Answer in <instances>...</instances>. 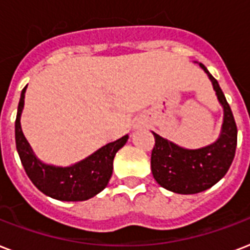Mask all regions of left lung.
Masks as SVG:
<instances>
[{
  "label": "left lung",
  "instance_id": "1",
  "mask_svg": "<svg viewBox=\"0 0 250 250\" xmlns=\"http://www.w3.org/2000/svg\"><path fill=\"white\" fill-rule=\"evenodd\" d=\"M200 67L208 74L218 101L223 106L221 135L213 144L200 149H186L154 135L152 150V172L156 182L166 189L179 194H194L217 184L232 164L237 144V127L232 111L218 82L202 63Z\"/></svg>",
  "mask_w": 250,
  "mask_h": 250
}]
</instances>
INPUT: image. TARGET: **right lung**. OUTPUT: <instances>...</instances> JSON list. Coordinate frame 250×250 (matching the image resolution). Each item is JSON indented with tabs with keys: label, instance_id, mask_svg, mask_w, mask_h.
<instances>
[{
	"label": "right lung",
	"instance_id": "add662e5",
	"mask_svg": "<svg viewBox=\"0 0 250 250\" xmlns=\"http://www.w3.org/2000/svg\"><path fill=\"white\" fill-rule=\"evenodd\" d=\"M27 88V86H25ZM25 88L21 90L15 121V143L25 174L39 190L60 201H85L100 193L113 174V161L117 152L127 143L128 135L109 143L86 157L85 160L67 167L42 164L33 153L23 135L21 115L24 106Z\"/></svg>",
	"mask_w": 250,
	"mask_h": 250
}]
</instances>
